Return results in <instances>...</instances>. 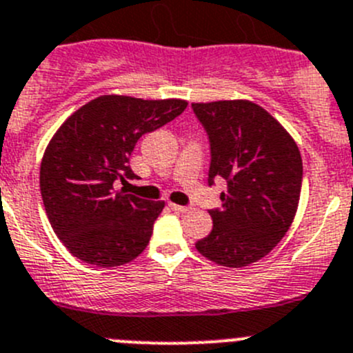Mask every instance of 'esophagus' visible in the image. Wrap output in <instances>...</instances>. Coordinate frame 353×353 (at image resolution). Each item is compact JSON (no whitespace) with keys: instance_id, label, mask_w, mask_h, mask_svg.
I'll return each instance as SVG.
<instances>
[{"instance_id":"1","label":"esophagus","mask_w":353,"mask_h":353,"mask_svg":"<svg viewBox=\"0 0 353 353\" xmlns=\"http://www.w3.org/2000/svg\"><path fill=\"white\" fill-rule=\"evenodd\" d=\"M169 205L170 209L176 210V212H190V210H192L188 205H177V203H169Z\"/></svg>"}]
</instances>
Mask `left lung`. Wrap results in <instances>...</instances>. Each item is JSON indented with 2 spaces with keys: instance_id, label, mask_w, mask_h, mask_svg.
<instances>
[{
  "instance_id": "8db88e82",
  "label": "left lung",
  "mask_w": 353,
  "mask_h": 353,
  "mask_svg": "<svg viewBox=\"0 0 353 353\" xmlns=\"http://www.w3.org/2000/svg\"><path fill=\"white\" fill-rule=\"evenodd\" d=\"M210 148L209 186L228 184L223 205L210 209L212 232L195 243L210 261L228 268L265 258L288 233L301 193L298 146L268 111L249 101L192 104Z\"/></svg>"
}]
</instances>
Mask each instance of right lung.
<instances>
[{"mask_svg": "<svg viewBox=\"0 0 353 353\" xmlns=\"http://www.w3.org/2000/svg\"><path fill=\"white\" fill-rule=\"evenodd\" d=\"M181 99L102 95L61 125L43 154L41 199L61 242L88 265L111 268L146 249L163 202L117 190L132 179L136 143L186 110Z\"/></svg>", "mask_w": 353, "mask_h": 353, "instance_id": "add662e5", "label": "right lung"}]
</instances>
